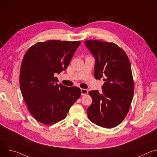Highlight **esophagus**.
Masks as SVG:
<instances>
[{"instance_id": "esophagus-1", "label": "esophagus", "mask_w": 157, "mask_h": 157, "mask_svg": "<svg viewBox=\"0 0 157 157\" xmlns=\"http://www.w3.org/2000/svg\"><path fill=\"white\" fill-rule=\"evenodd\" d=\"M81 95L82 96H85L88 93V91L86 89H81Z\"/></svg>"}]
</instances>
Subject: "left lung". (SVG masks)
<instances>
[{
    "instance_id": "left-lung-1",
    "label": "left lung",
    "mask_w": 157,
    "mask_h": 157,
    "mask_svg": "<svg viewBox=\"0 0 157 157\" xmlns=\"http://www.w3.org/2000/svg\"><path fill=\"white\" fill-rule=\"evenodd\" d=\"M85 44L96 58L95 78L105 81L102 94L96 90L89 92L93 102L87 109L88 119L102 127L114 128L126 117L133 96L130 60L114 43L86 40Z\"/></svg>"
}]
</instances>
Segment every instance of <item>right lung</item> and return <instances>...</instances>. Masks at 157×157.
Masks as SVG:
<instances>
[{
	"label": "right lung",
	"instance_id": "add662e5",
	"mask_svg": "<svg viewBox=\"0 0 157 157\" xmlns=\"http://www.w3.org/2000/svg\"><path fill=\"white\" fill-rule=\"evenodd\" d=\"M79 41L51 40L40 41L26 52L21 64L20 87L32 116L38 122L52 125L66 118L81 94L75 86L58 84L55 73L65 70Z\"/></svg>",
	"mask_w": 157,
	"mask_h": 157
}]
</instances>
